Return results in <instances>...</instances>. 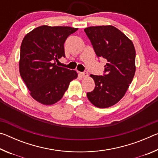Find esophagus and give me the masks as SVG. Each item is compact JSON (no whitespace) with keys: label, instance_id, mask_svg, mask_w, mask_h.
<instances>
[{"label":"esophagus","instance_id":"34e87169","mask_svg":"<svg viewBox=\"0 0 158 158\" xmlns=\"http://www.w3.org/2000/svg\"><path fill=\"white\" fill-rule=\"evenodd\" d=\"M80 74H81V77H87L88 76H89V74H88L86 71L84 72V73H80Z\"/></svg>","mask_w":158,"mask_h":158}]
</instances>
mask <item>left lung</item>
I'll use <instances>...</instances> for the list:
<instances>
[{
	"mask_svg": "<svg viewBox=\"0 0 158 158\" xmlns=\"http://www.w3.org/2000/svg\"><path fill=\"white\" fill-rule=\"evenodd\" d=\"M98 58L106 60L103 76L90 74L95 89L87 97L98 108H107L125 95L135 76L136 52L132 42L113 26L84 29Z\"/></svg>",
	"mask_w": 158,
	"mask_h": 158,
	"instance_id": "left-lung-1",
	"label": "left lung"
}]
</instances>
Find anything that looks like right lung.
Listing matches in <instances>:
<instances>
[{
  "label": "right lung",
  "mask_w": 158,
  "mask_h": 158,
  "mask_svg": "<svg viewBox=\"0 0 158 158\" xmlns=\"http://www.w3.org/2000/svg\"><path fill=\"white\" fill-rule=\"evenodd\" d=\"M78 28L41 26L26 34L21 42L19 73L31 95L45 105L63 98L69 84L77 79V72L56 65L65 57L64 43ZM55 63H53V62Z\"/></svg>",
  "instance_id": "right-lung-1"
}]
</instances>
